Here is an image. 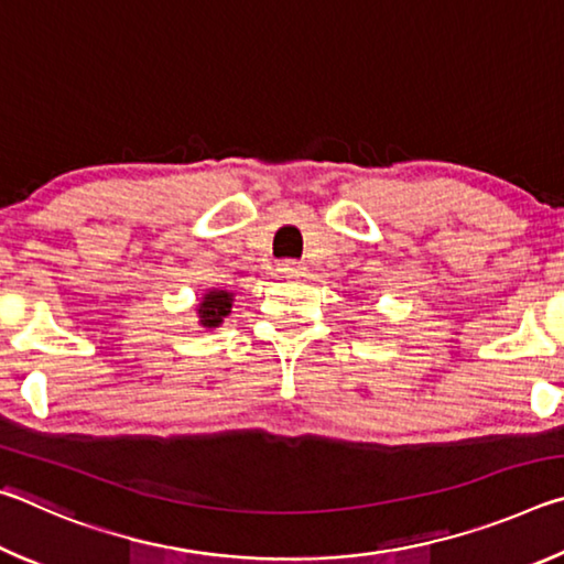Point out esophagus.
Wrapping results in <instances>:
<instances>
[{"label": "esophagus", "mask_w": 564, "mask_h": 564, "mask_svg": "<svg viewBox=\"0 0 564 564\" xmlns=\"http://www.w3.org/2000/svg\"><path fill=\"white\" fill-rule=\"evenodd\" d=\"M275 273L281 275V279H301V275H305V269L301 263L295 261H283L279 263V269H275Z\"/></svg>", "instance_id": "34e87169"}]
</instances>
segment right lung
<instances>
[{
	"label": "right lung",
	"instance_id": "right-lung-1",
	"mask_svg": "<svg viewBox=\"0 0 564 564\" xmlns=\"http://www.w3.org/2000/svg\"><path fill=\"white\" fill-rule=\"evenodd\" d=\"M231 305H234V293L231 291L208 289L202 295V303L196 305L198 326H202V328H218L228 313H231Z\"/></svg>",
	"mask_w": 564,
	"mask_h": 564
}]
</instances>
